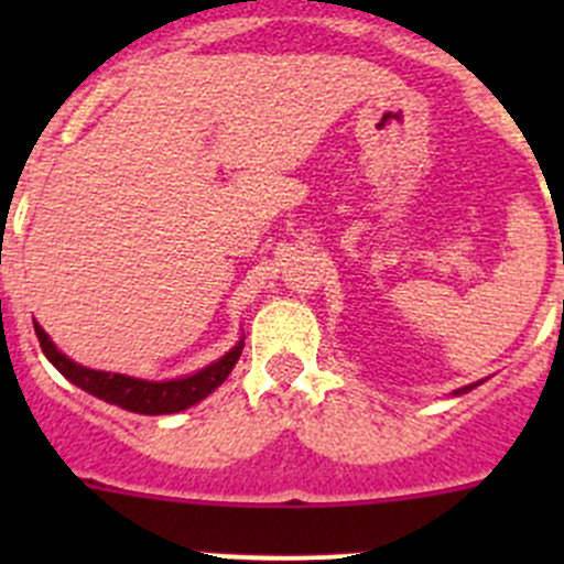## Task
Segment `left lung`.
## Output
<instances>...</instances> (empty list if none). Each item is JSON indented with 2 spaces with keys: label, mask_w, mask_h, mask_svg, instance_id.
I'll list each match as a JSON object with an SVG mask.
<instances>
[{
  "label": "left lung",
  "mask_w": 564,
  "mask_h": 564,
  "mask_svg": "<svg viewBox=\"0 0 564 564\" xmlns=\"http://www.w3.org/2000/svg\"><path fill=\"white\" fill-rule=\"evenodd\" d=\"M471 388H477V384H469V388H460V390H456V395H460V392H466V390H471Z\"/></svg>",
  "instance_id": "obj_1"
}]
</instances>
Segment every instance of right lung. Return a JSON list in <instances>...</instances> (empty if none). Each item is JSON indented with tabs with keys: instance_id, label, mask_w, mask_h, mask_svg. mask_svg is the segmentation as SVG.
<instances>
[{
	"instance_id": "add662e5",
	"label": "right lung",
	"mask_w": 564,
	"mask_h": 564,
	"mask_svg": "<svg viewBox=\"0 0 564 564\" xmlns=\"http://www.w3.org/2000/svg\"><path fill=\"white\" fill-rule=\"evenodd\" d=\"M35 333L40 340V349L43 355L54 362L56 371L65 379H70L76 388L87 390L89 395L100 398V401L113 403V406H122L128 412L139 414H174L182 409L193 406L202 398H207L215 388L224 384V379L229 377L235 362L242 355V340L231 351H226L220 360H215L213 366L202 368L198 373L191 377L172 379V382H147V379H133L124 377V373H108V371H93V368H84L78 362H73L70 357L62 355L51 338L45 335V329L35 324Z\"/></svg>"
}]
</instances>
